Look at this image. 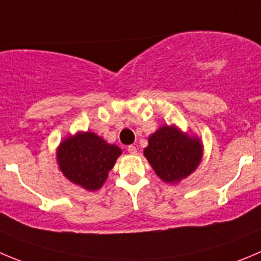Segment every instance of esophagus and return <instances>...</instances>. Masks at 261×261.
Listing matches in <instances>:
<instances>
[{"mask_svg":"<svg viewBox=\"0 0 261 261\" xmlns=\"http://www.w3.org/2000/svg\"><path fill=\"white\" fill-rule=\"evenodd\" d=\"M127 150L130 154H136V153H138V149H136V147H134V145H128Z\"/></svg>","mask_w":261,"mask_h":261,"instance_id":"obj_1","label":"esophagus"}]
</instances>
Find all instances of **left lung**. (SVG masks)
I'll return each mask as SVG.
<instances>
[{"label": "left lung", "mask_w": 261, "mask_h": 261, "mask_svg": "<svg viewBox=\"0 0 261 261\" xmlns=\"http://www.w3.org/2000/svg\"><path fill=\"white\" fill-rule=\"evenodd\" d=\"M144 157L161 180L177 184L196 171L203 157V144L196 135L176 125H162L148 138Z\"/></svg>", "instance_id": "8db88e82"}]
</instances>
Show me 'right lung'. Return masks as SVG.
Returning <instances> with one entry per match:
<instances>
[{
  "label": "right lung",
  "instance_id": "add662e5",
  "mask_svg": "<svg viewBox=\"0 0 261 261\" xmlns=\"http://www.w3.org/2000/svg\"><path fill=\"white\" fill-rule=\"evenodd\" d=\"M121 154V148L109 144L95 133L77 131L60 142L57 164L70 182L94 192L103 187Z\"/></svg>",
  "mask_w": 261,
  "mask_h": 261
}]
</instances>
